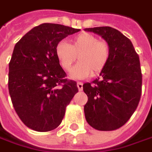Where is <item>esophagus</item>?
<instances>
[{"instance_id":"esophagus-1","label":"esophagus","mask_w":152,"mask_h":152,"mask_svg":"<svg viewBox=\"0 0 152 152\" xmlns=\"http://www.w3.org/2000/svg\"><path fill=\"white\" fill-rule=\"evenodd\" d=\"M77 88H78V89H79V91H82L83 90V83H81V82H77Z\"/></svg>"}]
</instances>
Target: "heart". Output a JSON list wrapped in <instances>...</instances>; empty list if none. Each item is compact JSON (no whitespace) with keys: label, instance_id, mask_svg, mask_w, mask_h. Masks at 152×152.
Listing matches in <instances>:
<instances>
[{"label":"heart","instance_id":"obj_1","mask_svg":"<svg viewBox=\"0 0 152 152\" xmlns=\"http://www.w3.org/2000/svg\"><path fill=\"white\" fill-rule=\"evenodd\" d=\"M55 54L60 65L66 71L70 69L78 58L79 63L71 69L69 76L83 79L92 73L97 75L102 71L111 57V48L107 41L83 32L71 39L69 44L60 41L55 47Z\"/></svg>","mask_w":152,"mask_h":152}]
</instances>
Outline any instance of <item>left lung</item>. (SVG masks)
Listing matches in <instances>:
<instances>
[{
	"instance_id": "8db88e82",
	"label": "left lung",
	"mask_w": 152,
	"mask_h": 152,
	"mask_svg": "<svg viewBox=\"0 0 152 152\" xmlns=\"http://www.w3.org/2000/svg\"><path fill=\"white\" fill-rule=\"evenodd\" d=\"M110 45L111 57L100 77L84 83L88 96L85 118L93 128L113 131L124 126L136 110L142 92L139 58L128 38L110 26L85 28Z\"/></svg>"
}]
</instances>
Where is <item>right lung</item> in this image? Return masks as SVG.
I'll return each mask as SVG.
<instances>
[{"label": "right lung", "instance_id": "1", "mask_svg": "<svg viewBox=\"0 0 152 152\" xmlns=\"http://www.w3.org/2000/svg\"><path fill=\"white\" fill-rule=\"evenodd\" d=\"M80 31L44 23L18 41L9 63L8 90L14 110L23 123L37 132L57 128L66 107L78 92L75 81L66 78L55 47Z\"/></svg>", "mask_w": 152, "mask_h": 152}]
</instances>
